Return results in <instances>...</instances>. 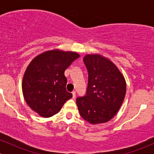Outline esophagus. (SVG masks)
Segmentation results:
<instances>
[{
    "instance_id": "esophagus-1",
    "label": "esophagus",
    "mask_w": 154,
    "mask_h": 154,
    "mask_svg": "<svg viewBox=\"0 0 154 154\" xmlns=\"http://www.w3.org/2000/svg\"><path fill=\"white\" fill-rule=\"evenodd\" d=\"M72 97H73V98H75V97H76V91H72Z\"/></svg>"
}]
</instances>
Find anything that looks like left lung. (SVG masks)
<instances>
[{
    "label": "left lung",
    "mask_w": 154,
    "mask_h": 154,
    "mask_svg": "<svg viewBox=\"0 0 154 154\" xmlns=\"http://www.w3.org/2000/svg\"><path fill=\"white\" fill-rule=\"evenodd\" d=\"M83 62L88 71L86 95L77 97L81 117L92 125L107 122L122 106L126 83L112 62L100 55H86Z\"/></svg>",
    "instance_id": "8db88e82"
}]
</instances>
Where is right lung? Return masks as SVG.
Segmentation results:
<instances>
[{
	"mask_svg": "<svg viewBox=\"0 0 154 154\" xmlns=\"http://www.w3.org/2000/svg\"><path fill=\"white\" fill-rule=\"evenodd\" d=\"M79 57L77 53L56 50L42 53L32 60L22 82L23 94L31 109L45 118L61 109L72 97L66 91L64 72Z\"/></svg>",
	"mask_w": 154,
	"mask_h": 154,
	"instance_id": "1",
	"label": "right lung"
}]
</instances>
